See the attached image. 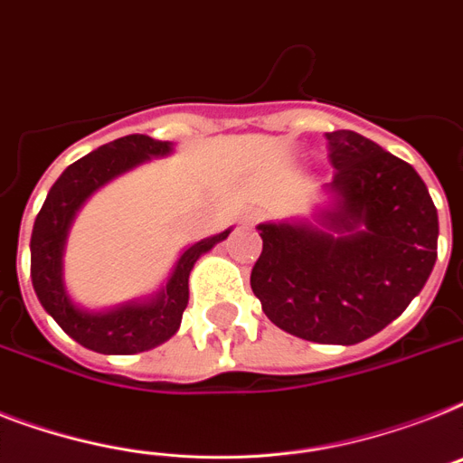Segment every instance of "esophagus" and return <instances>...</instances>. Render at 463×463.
Wrapping results in <instances>:
<instances>
[{
  "label": "esophagus",
  "mask_w": 463,
  "mask_h": 463,
  "mask_svg": "<svg viewBox=\"0 0 463 463\" xmlns=\"http://www.w3.org/2000/svg\"><path fill=\"white\" fill-rule=\"evenodd\" d=\"M250 219H251V216H250Z\"/></svg>",
  "instance_id": "1"
}]
</instances>
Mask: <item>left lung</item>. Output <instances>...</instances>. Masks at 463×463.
Here are the masks:
<instances>
[{
  "mask_svg": "<svg viewBox=\"0 0 463 463\" xmlns=\"http://www.w3.org/2000/svg\"><path fill=\"white\" fill-rule=\"evenodd\" d=\"M335 212L330 235L261 223L251 290L266 317L295 337L356 345L381 333L423 290L438 259V209L407 161L354 130L326 133ZM362 224L364 232L355 228Z\"/></svg>",
  "mask_w": 463,
  "mask_h": 463,
  "instance_id": "8db88e82",
  "label": "left lung"
}]
</instances>
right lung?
<instances>
[{
    "instance_id": "obj_1",
    "label": "right lung",
    "mask_w": 463,
    "mask_h": 463,
    "mask_svg": "<svg viewBox=\"0 0 463 463\" xmlns=\"http://www.w3.org/2000/svg\"><path fill=\"white\" fill-rule=\"evenodd\" d=\"M168 142L154 140L149 135H126L118 140L99 146L88 156L71 164L56 180L43 209L37 213L30 238V278L33 288L66 335L78 345L99 352V354H137L152 349L178 330L183 311L187 307V278L199 254L212 250L213 244L228 238L225 231L209 240L193 244L183 251L178 266L173 270L166 290L159 299L145 307H123L109 314H85L75 309L61 283V251L66 231L73 221L78 206L118 173L133 168L135 164L168 154Z\"/></svg>"
}]
</instances>
